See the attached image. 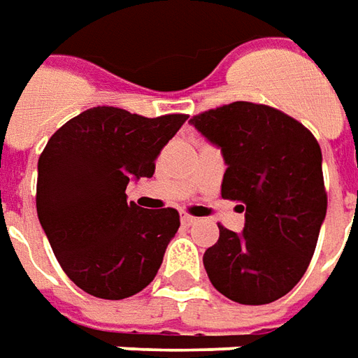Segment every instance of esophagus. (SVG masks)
<instances>
[{
    "mask_svg": "<svg viewBox=\"0 0 358 358\" xmlns=\"http://www.w3.org/2000/svg\"><path fill=\"white\" fill-rule=\"evenodd\" d=\"M181 222H183L185 226H191V224H194V222H196V218L185 212V214H181Z\"/></svg>",
    "mask_w": 358,
    "mask_h": 358,
    "instance_id": "1",
    "label": "esophagus"
}]
</instances>
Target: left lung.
<instances>
[{
	"instance_id": "8db88e82",
	"label": "left lung",
	"mask_w": 358,
	"mask_h": 358,
	"mask_svg": "<svg viewBox=\"0 0 358 358\" xmlns=\"http://www.w3.org/2000/svg\"><path fill=\"white\" fill-rule=\"evenodd\" d=\"M189 122L222 150V199L245 212L241 234L218 224L220 238L204 251L212 287L238 304L275 302L304 277L325 218L320 144L296 118L250 101Z\"/></svg>"
}]
</instances>
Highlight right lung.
Instances as JSON below:
<instances>
[{
	"label": "right lung",
	"mask_w": 358,
	"mask_h": 358,
	"mask_svg": "<svg viewBox=\"0 0 358 358\" xmlns=\"http://www.w3.org/2000/svg\"><path fill=\"white\" fill-rule=\"evenodd\" d=\"M187 118L87 108L58 128L38 157L41 226L64 273L91 296L122 300L154 280L179 212L144 210L124 191L130 179L154 175L155 157Z\"/></svg>",
	"instance_id": "obj_1"
}]
</instances>
